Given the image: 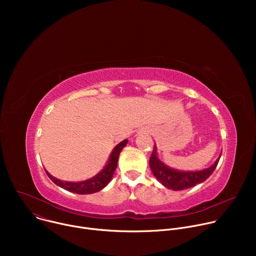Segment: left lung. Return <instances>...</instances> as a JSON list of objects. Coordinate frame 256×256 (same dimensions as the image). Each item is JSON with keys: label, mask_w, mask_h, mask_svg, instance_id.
<instances>
[{"label": "left lung", "mask_w": 256, "mask_h": 256, "mask_svg": "<svg viewBox=\"0 0 256 256\" xmlns=\"http://www.w3.org/2000/svg\"><path fill=\"white\" fill-rule=\"evenodd\" d=\"M220 157L216 159V161L210 167L206 169L194 172H184L171 169L163 164L157 157L155 147L150 157V168L157 180L161 182L164 186L172 190H182L192 188L206 180L216 169Z\"/></svg>", "instance_id": "left-lung-1"}]
</instances>
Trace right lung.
<instances>
[{
  "mask_svg": "<svg viewBox=\"0 0 256 256\" xmlns=\"http://www.w3.org/2000/svg\"><path fill=\"white\" fill-rule=\"evenodd\" d=\"M126 142H128L126 140H124L122 142H120L114 149V151L110 155V158H109V161H108L107 165L104 167V169L100 173H98L96 176H94L93 178L88 179L86 181H82V182L62 181V180L56 179L54 176H52L46 170V172L48 176L52 179V181H54L56 186H58L60 188L66 190L68 192L79 194H93V192H99L103 188H105L109 184V181L112 180L114 173L118 166L120 154L122 150L124 148Z\"/></svg>",
  "mask_w": 256,
  "mask_h": 256,
  "instance_id": "add662e5",
  "label": "right lung"
}]
</instances>
